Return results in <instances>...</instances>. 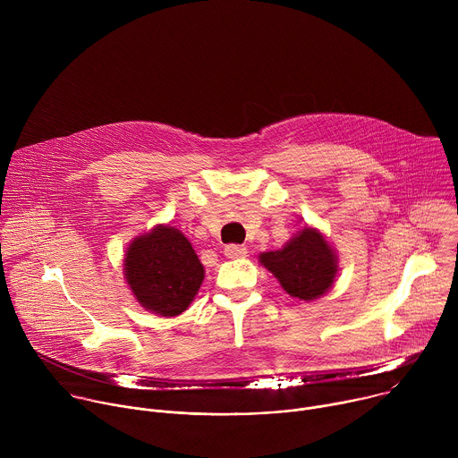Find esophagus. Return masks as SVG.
<instances>
[{
	"label": "esophagus",
	"instance_id": "obj_1",
	"mask_svg": "<svg viewBox=\"0 0 458 458\" xmlns=\"http://www.w3.org/2000/svg\"><path fill=\"white\" fill-rule=\"evenodd\" d=\"M248 250L246 246H241V244H228L225 246V255L228 259H239V257H246Z\"/></svg>",
	"mask_w": 458,
	"mask_h": 458
}]
</instances>
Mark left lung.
Instances as JSON below:
<instances>
[{
	"label": "left lung",
	"instance_id": "obj_1",
	"mask_svg": "<svg viewBox=\"0 0 458 458\" xmlns=\"http://www.w3.org/2000/svg\"><path fill=\"white\" fill-rule=\"evenodd\" d=\"M263 265L299 301L311 302L328 293L337 281V250L318 228L304 226L281 250L259 255Z\"/></svg>",
	"mask_w": 458,
	"mask_h": 458
}]
</instances>
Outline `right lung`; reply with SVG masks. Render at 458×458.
Masks as SVG:
<instances>
[{"label": "right lung", "instance_id": "1", "mask_svg": "<svg viewBox=\"0 0 458 458\" xmlns=\"http://www.w3.org/2000/svg\"><path fill=\"white\" fill-rule=\"evenodd\" d=\"M123 272L136 301L166 318L190 306L205 279V267L191 242L170 225H156L130 241Z\"/></svg>", "mask_w": 458, "mask_h": 458}]
</instances>
